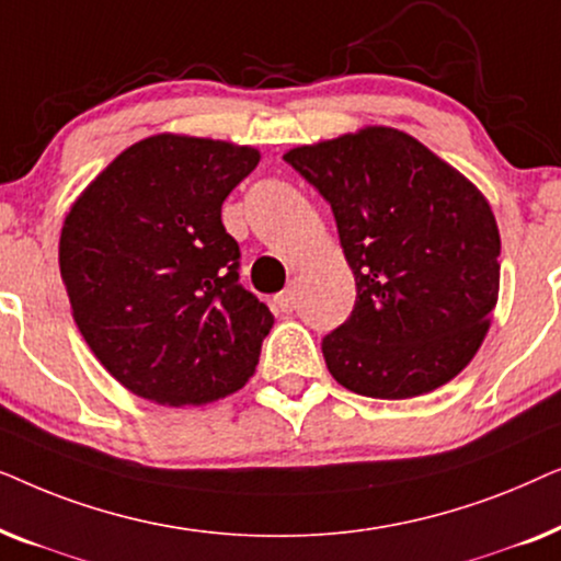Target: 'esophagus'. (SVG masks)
Masks as SVG:
<instances>
[{"mask_svg": "<svg viewBox=\"0 0 561 561\" xmlns=\"http://www.w3.org/2000/svg\"><path fill=\"white\" fill-rule=\"evenodd\" d=\"M273 306L283 313H290L296 309V294H294V290H283V294L273 298Z\"/></svg>", "mask_w": 561, "mask_h": 561, "instance_id": "1", "label": "esophagus"}]
</instances>
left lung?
Here are the masks:
<instances>
[{"label":"left lung","instance_id":"left-lung-1","mask_svg":"<svg viewBox=\"0 0 561 561\" xmlns=\"http://www.w3.org/2000/svg\"><path fill=\"white\" fill-rule=\"evenodd\" d=\"M332 206L355 273L350 319L321 342L352 393L401 401L470 365L501 286L488 198L416 137L365 127L283 156Z\"/></svg>","mask_w":561,"mask_h":561}]
</instances>
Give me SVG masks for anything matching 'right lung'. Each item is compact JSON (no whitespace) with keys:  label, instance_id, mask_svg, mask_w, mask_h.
Listing matches in <instances>:
<instances>
[{"label":"right lung","instance_id":"right-lung-1","mask_svg":"<svg viewBox=\"0 0 561 561\" xmlns=\"http://www.w3.org/2000/svg\"><path fill=\"white\" fill-rule=\"evenodd\" d=\"M248 145L152 135L119 152L60 229V278L99 363L135 396L204 405L252 378L273 313L240 283L221 204Z\"/></svg>","mask_w":561,"mask_h":561}]
</instances>
